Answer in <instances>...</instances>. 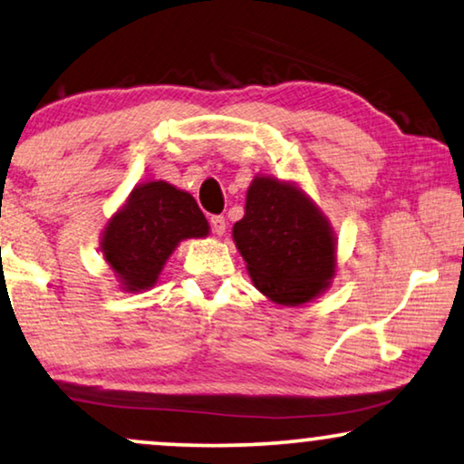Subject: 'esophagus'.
<instances>
[{"label": "esophagus", "instance_id": "34e87169", "mask_svg": "<svg viewBox=\"0 0 464 464\" xmlns=\"http://www.w3.org/2000/svg\"><path fill=\"white\" fill-rule=\"evenodd\" d=\"M209 226H211V232L218 234V237H221V234L226 232V218L224 216H211L209 218Z\"/></svg>", "mask_w": 464, "mask_h": 464}]
</instances>
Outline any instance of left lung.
Segmentation results:
<instances>
[{
  "label": "left lung",
  "instance_id": "8db88e82",
  "mask_svg": "<svg viewBox=\"0 0 464 464\" xmlns=\"http://www.w3.org/2000/svg\"><path fill=\"white\" fill-rule=\"evenodd\" d=\"M234 240L266 297L301 305L324 291L334 274V240L326 219L297 188L253 179Z\"/></svg>",
  "mask_w": 464,
  "mask_h": 464
}]
</instances>
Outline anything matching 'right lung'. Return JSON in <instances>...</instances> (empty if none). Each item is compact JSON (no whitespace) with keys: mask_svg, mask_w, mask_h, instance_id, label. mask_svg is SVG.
<instances>
[{"mask_svg":"<svg viewBox=\"0 0 464 464\" xmlns=\"http://www.w3.org/2000/svg\"><path fill=\"white\" fill-rule=\"evenodd\" d=\"M209 224L190 194L167 182H149L131 192L111 219L102 251L127 291L149 288L179 240L207 237Z\"/></svg>","mask_w":464,"mask_h":464,"instance_id":"1","label":"right lung"}]
</instances>
